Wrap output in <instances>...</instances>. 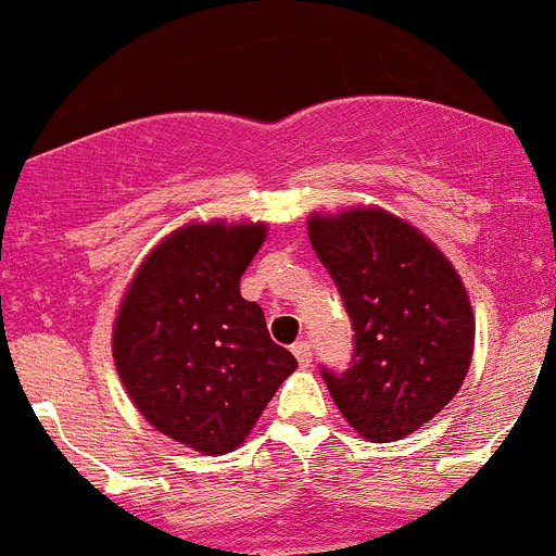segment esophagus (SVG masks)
<instances>
[{"instance_id": "1", "label": "esophagus", "mask_w": 556, "mask_h": 556, "mask_svg": "<svg viewBox=\"0 0 556 556\" xmlns=\"http://www.w3.org/2000/svg\"><path fill=\"white\" fill-rule=\"evenodd\" d=\"M292 353H294V358L301 362V367H308V362H312V345H308V339H301V342H294Z\"/></svg>"}]
</instances>
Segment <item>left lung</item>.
I'll return each mask as SVG.
<instances>
[{
	"label": "left lung",
	"instance_id": "8db88e82",
	"mask_svg": "<svg viewBox=\"0 0 556 556\" xmlns=\"http://www.w3.org/2000/svg\"><path fill=\"white\" fill-rule=\"evenodd\" d=\"M308 239L353 326L345 370H320L333 404L372 443L401 440L429 424L468 376V292L445 255L387 211L312 217Z\"/></svg>",
	"mask_w": 556,
	"mask_h": 556
}]
</instances>
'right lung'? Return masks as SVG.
<instances>
[{
    "mask_svg": "<svg viewBox=\"0 0 556 556\" xmlns=\"http://www.w3.org/2000/svg\"><path fill=\"white\" fill-rule=\"evenodd\" d=\"M264 225H186L132 278L113 326V358L132 404L203 454L242 445L298 358L269 339L239 281Z\"/></svg>",
    "mask_w": 556,
    "mask_h": 556,
    "instance_id": "1",
    "label": "right lung"
}]
</instances>
